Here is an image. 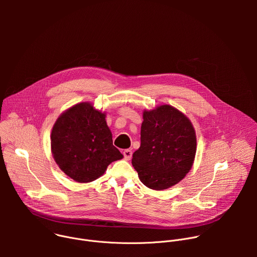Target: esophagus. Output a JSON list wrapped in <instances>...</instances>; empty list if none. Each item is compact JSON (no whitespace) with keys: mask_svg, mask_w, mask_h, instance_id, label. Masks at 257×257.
Masks as SVG:
<instances>
[{"mask_svg":"<svg viewBox=\"0 0 257 257\" xmlns=\"http://www.w3.org/2000/svg\"><path fill=\"white\" fill-rule=\"evenodd\" d=\"M123 155H124V158L126 161H129L131 158H132V151L131 150H125L123 152Z\"/></svg>","mask_w":257,"mask_h":257,"instance_id":"34e87169","label":"esophagus"}]
</instances>
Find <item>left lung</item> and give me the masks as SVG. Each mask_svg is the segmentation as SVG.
Returning a JSON list of instances; mask_svg holds the SVG:
<instances>
[{
    "instance_id": "obj_1",
    "label": "left lung",
    "mask_w": 257,
    "mask_h": 257,
    "mask_svg": "<svg viewBox=\"0 0 257 257\" xmlns=\"http://www.w3.org/2000/svg\"><path fill=\"white\" fill-rule=\"evenodd\" d=\"M140 148L132 165L143 184L164 190L179 183L192 168L196 135L190 120L179 109L163 104L143 112Z\"/></svg>"
}]
</instances>
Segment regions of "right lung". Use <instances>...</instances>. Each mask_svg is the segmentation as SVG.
<instances>
[{"mask_svg": "<svg viewBox=\"0 0 257 257\" xmlns=\"http://www.w3.org/2000/svg\"><path fill=\"white\" fill-rule=\"evenodd\" d=\"M53 157L71 179L88 183L99 178L107 166L123 159L113 145L105 114L89 102H80L65 111L51 134Z\"/></svg>", "mask_w": 257, "mask_h": 257, "instance_id": "right-lung-1", "label": "right lung"}]
</instances>
